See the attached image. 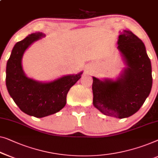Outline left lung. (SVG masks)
Listing matches in <instances>:
<instances>
[{"instance_id": "left-lung-1", "label": "left lung", "mask_w": 158, "mask_h": 158, "mask_svg": "<svg viewBox=\"0 0 158 158\" xmlns=\"http://www.w3.org/2000/svg\"><path fill=\"white\" fill-rule=\"evenodd\" d=\"M118 49L127 67L115 81L93 77V106L104 115L128 118L138 112L151 91V62L145 46L130 31L119 35Z\"/></svg>"}]
</instances>
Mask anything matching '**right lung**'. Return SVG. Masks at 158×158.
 <instances>
[{"label":"right lung","mask_w":158,"mask_h":158,"mask_svg":"<svg viewBox=\"0 0 158 158\" xmlns=\"http://www.w3.org/2000/svg\"><path fill=\"white\" fill-rule=\"evenodd\" d=\"M44 36L38 32L16 43L6 65V83L10 97L23 113L35 118L52 115L63 108L70 88L83 73L65 75L48 83L27 77L22 67L23 56L32 43Z\"/></svg>","instance_id":"obj_1"}]
</instances>
